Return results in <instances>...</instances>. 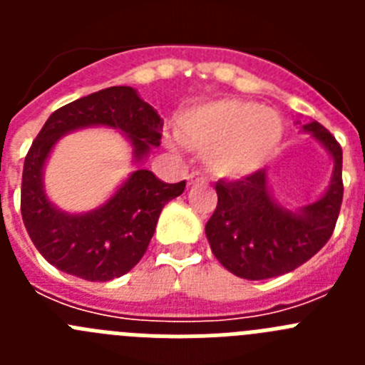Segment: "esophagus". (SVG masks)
<instances>
[{
	"label": "esophagus",
	"mask_w": 365,
	"mask_h": 365,
	"mask_svg": "<svg viewBox=\"0 0 365 365\" xmlns=\"http://www.w3.org/2000/svg\"><path fill=\"white\" fill-rule=\"evenodd\" d=\"M206 177L199 172H192L188 175V185H199V182H205Z\"/></svg>",
	"instance_id": "1"
}]
</instances>
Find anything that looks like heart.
<instances>
[{
  "instance_id": "obj_1",
  "label": "heart",
  "mask_w": 365,
  "mask_h": 365,
  "mask_svg": "<svg viewBox=\"0 0 365 365\" xmlns=\"http://www.w3.org/2000/svg\"><path fill=\"white\" fill-rule=\"evenodd\" d=\"M179 133L186 144L206 151V164L215 175L241 179L272 157L283 138V122L256 102L222 98L186 111Z\"/></svg>"
}]
</instances>
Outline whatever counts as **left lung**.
Wrapping results in <instances>:
<instances>
[{
	"mask_svg": "<svg viewBox=\"0 0 365 365\" xmlns=\"http://www.w3.org/2000/svg\"><path fill=\"white\" fill-rule=\"evenodd\" d=\"M329 151L333 175L318 201L287 210L274 201L267 170L243 180L215 185L217 208L206 222V237L217 261L243 279H269L291 272L311 259L333 235L340 214L341 148L318 122L302 125Z\"/></svg>",
	"mask_w": 365,
	"mask_h": 365,
	"instance_id": "obj_1",
	"label": "left lung"
}]
</instances>
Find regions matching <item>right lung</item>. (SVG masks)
Returning <instances> with one entry per match:
<instances>
[{
    "mask_svg": "<svg viewBox=\"0 0 365 365\" xmlns=\"http://www.w3.org/2000/svg\"><path fill=\"white\" fill-rule=\"evenodd\" d=\"M106 125L120 130L143 163L160 144L163 120L133 87L115 86L74 100L47 118L32 143L21 177V217L38 252L62 272L87 282L120 278L148 250L160 210L185 192L186 180L168 185L137 168L102 206L67 214L49 201L43 168L51 151L71 131Z\"/></svg>",
    "mask_w": 365,
    "mask_h": 365,
    "instance_id": "right-lung-1",
    "label": "right lung"
}]
</instances>
